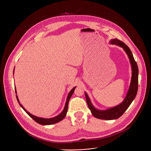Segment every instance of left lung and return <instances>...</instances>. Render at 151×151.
<instances>
[{
    "mask_svg": "<svg viewBox=\"0 0 151 151\" xmlns=\"http://www.w3.org/2000/svg\"><path fill=\"white\" fill-rule=\"evenodd\" d=\"M110 44L119 46L122 48L123 50L125 51V52H126L128 57L129 60H130L132 69V76L130 87H129L128 91L123 101L115 107H111V108H109L107 109L99 110L95 108L94 106L93 105L88 94H87V93L85 92L86 100H87L88 106L89 107V109H90L93 115L96 118L105 120L116 119L121 116L135 99L138 89L139 69L137 63L134 60V58L133 57V54L130 49L129 48V47L126 44H125L124 42L117 39H111L110 40Z\"/></svg>",
    "mask_w": 151,
    "mask_h": 151,
    "instance_id": "obj_1",
    "label": "left lung"
}]
</instances>
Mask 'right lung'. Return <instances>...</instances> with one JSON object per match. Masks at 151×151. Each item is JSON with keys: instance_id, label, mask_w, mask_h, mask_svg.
<instances>
[{"instance_id": "add662e5", "label": "right lung", "mask_w": 151, "mask_h": 151, "mask_svg": "<svg viewBox=\"0 0 151 151\" xmlns=\"http://www.w3.org/2000/svg\"><path fill=\"white\" fill-rule=\"evenodd\" d=\"M76 88V87H75L69 93L68 96V97H67V100H66V104H65V106H64V109L63 110V111L58 115H57V116H55V117H53V118H40V117H37V116H36L32 114H31L30 113H29L24 107L21 105L19 103V99H18V97L17 96V95H16V97H17V101L18 102V103L19 104L20 106L22 107V108L24 109V111L33 119H34V121H35L37 123L40 124V125H51V124H55V123H57L60 121H61V120H63L64 118H65L66 115V114H67V112H68V103H69V100L71 98L74 91H75V89ZM15 93H17V91H16V88H15Z\"/></svg>"}]
</instances>
